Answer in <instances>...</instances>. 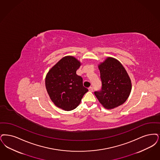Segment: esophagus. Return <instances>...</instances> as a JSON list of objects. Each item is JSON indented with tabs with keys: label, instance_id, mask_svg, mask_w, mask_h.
Returning a JSON list of instances; mask_svg holds the SVG:
<instances>
[{
	"label": "esophagus",
	"instance_id": "obj_1",
	"mask_svg": "<svg viewBox=\"0 0 160 160\" xmlns=\"http://www.w3.org/2000/svg\"><path fill=\"white\" fill-rule=\"evenodd\" d=\"M89 90L90 92H93V87H89Z\"/></svg>",
	"mask_w": 160,
	"mask_h": 160
}]
</instances>
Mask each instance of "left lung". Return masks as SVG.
I'll return each instance as SVG.
<instances>
[{"label":"left lung","mask_w":160,"mask_h":160,"mask_svg":"<svg viewBox=\"0 0 160 160\" xmlns=\"http://www.w3.org/2000/svg\"><path fill=\"white\" fill-rule=\"evenodd\" d=\"M101 89L94 92L97 99L107 109L114 108L126 102L132 90L127 71L116 59L107 58L99 66Z\"/></svg>","instance_id":"obj_1"}]
</instances>
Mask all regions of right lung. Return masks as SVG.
I'll list each match as a JSON object with an SVG mask.
<instances>
[{
    "mask_svg": "<svg viewBox=\"0 0 160 160\" xmlns=\"http://www.w3.org/2000/svg\"><path fill=\"white\" fill-rule=\"evenodd\" d=\"M80 62L67 56L59 61L48 72L45 78L46 90L58 107L65 111L76 108L88 89L83 86L82 77L76 71Z\"/></svg>",
    "mask_w": 160,
    "mask_h": 160,
    "instance_id": "add662e5",
    "label": "right lung"
}]
</instances>
